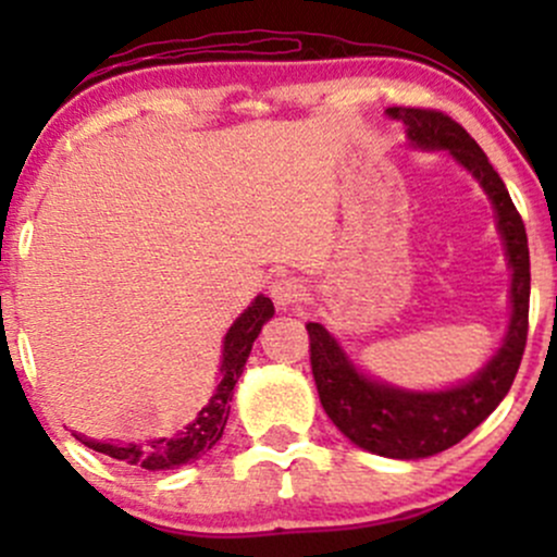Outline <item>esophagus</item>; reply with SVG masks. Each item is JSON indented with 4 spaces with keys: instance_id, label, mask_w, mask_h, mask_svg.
<instances>
[{
    "instance_id": "34e87169",
    "label": "esophagus",
    "mask_w": 557,
    "mask_h": 557,
    "mask_svg": "<svg viewBox=\"0 0 557 557\" xmlns=\"http://www.w3.org/2000/svg\"><path fill=\"white\" fill-rule=\"evenodd\" d=\"M270 296L280 309H287V306L298 304V300L304 298V285H300V280L296 277H280L270 285Z\"/></svg>"
}]
</instances>
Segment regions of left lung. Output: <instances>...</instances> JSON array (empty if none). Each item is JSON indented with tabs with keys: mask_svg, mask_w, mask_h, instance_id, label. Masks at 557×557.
<instances>
[{
	"mask_svg": "<svg viewBox=\"0 0 557 557\" xmlns=\"http://www.w3.org/2000/svg\"><path fill=\"white\" fill-rule=\"evenodd\" d=\"M387 117L406 125L408 144L421 151H447L487 194L510 267V319L503 345L471 380L445 389H406L363 374L327 327L309 322L311 372L332 424L374 456L417 461L461 443L508 395L527 348L529 246L521 214L510 201L487 154L456 120L434 110L389 107Z\"/></svg>",
	"mask_w": 557,
	"mask_h": 557,
	"instance_id": "1",
	"label": "left lung"
}]
</instances>
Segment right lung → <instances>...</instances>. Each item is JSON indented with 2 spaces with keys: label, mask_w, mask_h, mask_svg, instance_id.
Listing matches in <instances>:
<instances>
[{
  "label": "right lung",
  "mask_w": 557,
  "mask_h": 557,
  "mask_svg": "<svg viewBox=\"0 0 557 557\" xmlns=\"http://www.w3.org/2000/svg\"><path fill=\"white\" fill-rule=\"evenodd\" d=\"M272 317V300L267 296H257L251 300V306L235 319L233 327L227 330L225 343H222L220 382H216L212 398H209L207 406L198 411V417L194 421H188L177 434L151 440L149 445L107 443V440H91L78 432H73V437L96 453H104V456L117 458V461H123L127 466H140V469L146 471L177 469V466L201 458L203 453L212 450V447L220 443L230 417V400H233L235 382L240 380L253 341H257L261 327H264Z\"/></svg>",
  "instance_id": "obj_1"
}]
</instances>
